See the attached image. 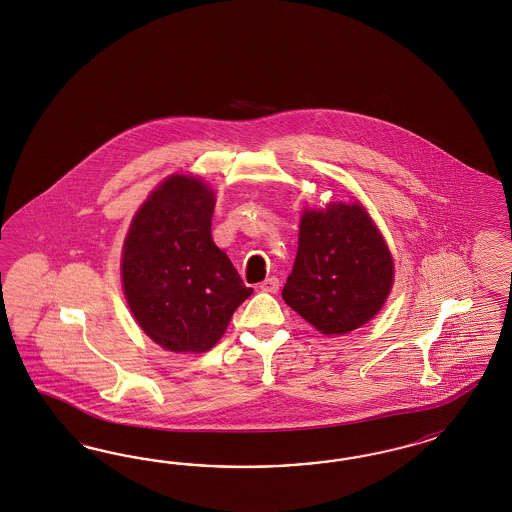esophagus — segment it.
<instances>
[{
	"label": "esophagus",
	"instance_id": "obj_1",
	"mask_svg": "<svg viewBox=\"0 0 512 512\" xmlns=\"http://www.w3.org/2000/svg\"><path fill=\"white\" fill-rule=\"evenodd\" d=\"M259 287H261V291H264V293H278L279 279L276 276L266 278Z\"/></svg>",
	"mask_w": 512,
	"mask_h": 512
}]
</instances>
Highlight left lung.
Instances as JSON below:
<instances>
[{
    "mask_svg": "<svg viewBox=\"0 0 512 512\" xmlns=\"http://www.w3.org/2000/svg\"><path fill=\"white\" fill-rule=\"evenodd\" d=\"M392 279V257L372 217L360 204L340 202L302 214L281 296L323 334H347L381 310Z\"/></svg>",
    "mask_w": 512,
    "mask_h": 512,
    "instance_id": "obj_1",
    "label": "left lung"
}]
</instances>
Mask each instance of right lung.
<instances>
[{"label":"right lung","mask_w":512,"mask_h":512,"mask_svg":"<svg viewBox=\"0 0 512 512\" xmlns=\"http://www.w3.org/2000/svg\"><path fill=\"white\" fill-rule=\"evenodd\" d=\"M214 191L174 174L140 206L125 238L122 281L140 328L174 353H204L253 289L212 240Z\"/></svg>","instance_id":"right-lung-1"}]
</instances>
